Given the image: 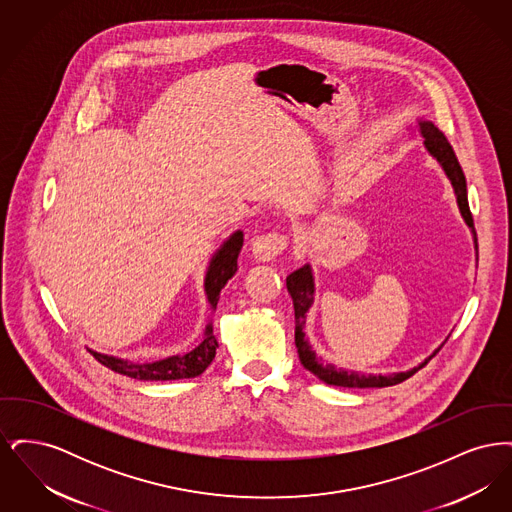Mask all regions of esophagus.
Instances as JSON below:
<instances>
[{
  "label": "esophagus",
  "instance_id": "esophagus-1",
  "mask_svg": "<svg viewBox=\"0 0 512 512\" xmlns=\"http://www.w3.org/2000/svg\"><path fill=\"white\" fill-rule=\"evenodd\" d=\"M286 249V238L278 232H267L253 240L251 251L259 261H272Z\"/></svg>",
  "mask_w": 512,
  "mask_h": 512
}]
</instances>
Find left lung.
<instances>
[{
	"label": "left lung",
	"mask_w": 512,
	"mask_h": 512,
	"mask_svg": "<svg viewBox=\"0 0 512 512\" xmlns=\"http://www.w3.org/2000/svg\"><path fill=\"white\" fill-rule=\"evenodd\" d=\"M418 132L424 138V147L428 149V153L438 161L443 172L447 174V178H449V182L455 190V195H457L459 211H461L466 226L470 228V232L474 236V247L478 249L474 220L470 215L468 197H466V178H464L463 169L457 161V155H455L453 147L447 142L443 132L432 121L420 119L418 121ZM286 286H288V292L292 295L293 309H295V347H297V353H299V361L311 374H315L318 380H322L328 386H340V388H388V386H395V384H401L403 380L411 378L414 372H418L439 351L438 347L428 359H424L420 365L414 366L411 370L391 372V374H359L355 370L338 368L332 363H324L313 351L309 340L305 338V320H307L309 309L315 303V278H313L311 265H303V267L293 270L292 274L286 278Z\"/></svg>",
	"instance_id": "1"
}]
</instances>
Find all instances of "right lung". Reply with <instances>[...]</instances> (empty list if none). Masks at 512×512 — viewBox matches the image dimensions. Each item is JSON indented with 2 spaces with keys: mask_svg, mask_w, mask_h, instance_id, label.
<instances>
[{
  "mask_svg": "<svg viewBox=\"0 0 512 512\" xmlns=\"http://www.w3.org/2000/svg\"><path fill=\"white\" fill-rule=\"evenodd\" d=\"M244 245V232L236 230L224 244L220 245L215 251L207 274H205V293L211 309H217L219 303L220 290L226 286V282L236 274L238 270V255ZM219 341L213 334L211 322L205 326L203 340L201 343L184 353V355H172L167 359L155 361V363H130L126 359H119L113 355H103L98 351L90 353L98 359L99 363L122 376L136 378V380H182V378H195L199 376L207 366L213 363L215 353H217Z\"/></svg>",
  "mask_w": 512,
  "mask_h": 512,
  "instance_id": "obj_1",
  "label": "right lung"
}]
</instances>
